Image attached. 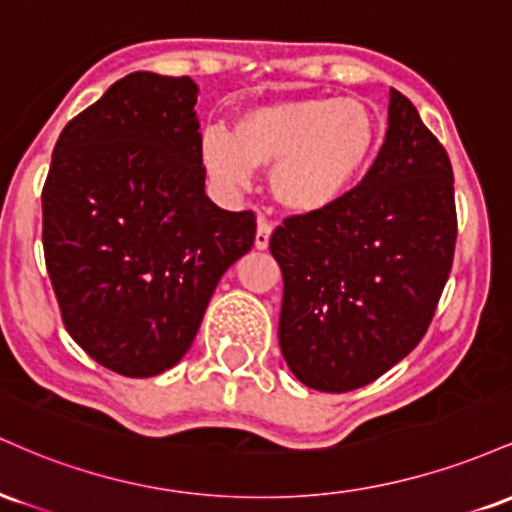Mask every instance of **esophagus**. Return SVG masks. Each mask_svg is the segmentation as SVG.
I'll return each instance as SVG.
<instances>
[{
	"mask_svg": "<svg viewBox=\"0 0 512 512\" xmlns=\"http://www.w3.org/2000/svg\"><path fill=\"white\" fill-rule=\"evenodd\" d=\"M269 238H272V223L267 219L257 221V233H255V248L264 250L269 245Z\"/></svg>",
	"mask_w": 512,
	"mask_h": 512,
	"instance_id": "obj_1",
	"label": "esophagus"
}]
</instances>
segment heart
<instances>
[{"label": "heart", "mask_w": 512, "mask_h": 512, "mask_svg": "<svg viewBox=\"0 0 512 512\" xmlns=\"http://www.w3.org/2000/svg\"><path fill=\"white\" fill-rule=\"evenodd\" d=\"M383 142L380 117L354 98L308 96L260 103L236 117L233 134L209 127L202 161L221 185L245 187L269 168V190L293 214H325L366 178Z\"/></svg>", "instance_id": "heart-1"}]
</instances>
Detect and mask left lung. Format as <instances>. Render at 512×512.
<instances>
[{
	"instance_id": "left-lung-1",
	"label": "left lung",
	"mask_w": 512,
	"mask_h": 512,
	"mask_svg": "<svg viewBox=\"0 0 512 512\" xmlns=\"http://www.w3.org/2000/svg\"><path fill=\"white\" fill-rule=\"evenodd\" d=\"M378 158L342 204L289 216L269 250L284 274L281 354L303 385L373 383L424 339L457 240L448 151L407 96L390 91Z\"/></svg>"
}]
</instances>
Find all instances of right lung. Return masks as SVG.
<instances>
[{
    "instance_id": "right-lung-1",
    "label": "right lung",
    "mask_w": 512,
    "mask_h": 512,
    "mask_svg": "<svg viewBox=\"0 0 512 512\" xmlns=\"http://www.w3.org/2000/svg\"><path fill=\"white\" fill-rule=\"evenodd\" d=\"M190 76L134 72L67 122L43 187V250L62 322L125 378L173 368L255 214L204 195Z\"/></svg>"
}]
</instances>
